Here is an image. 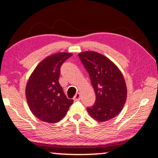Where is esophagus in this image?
<instances>
[{"instance_id":"obj_1","label":"esophagus","mask_w":158,"mask_h":158,"mask_svg":"<svg viewBox=\"0 0 158 158\" xmlns=\"http://www.w3.org/2000/svg\"><path fill=\"white\" fill-rule=\"evenodd\" d=\"M80 98H81V94H80V93H77V94H76L75 95V96H74L73 100H74V101H78V100H80Z\"/></svg>"}]
</instances>
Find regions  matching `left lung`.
<instances>
[{
	"label": "left lung",
	"mask_w": 158,
	"mask_h": 158,
	"mask_svg": "<svg viewBox=\"0 0 158 158\" xmlns=\"http://www.w3.org/2000/svg\"><path fill=\"white\" fill-rule=\"evenodd\" d=\"M88 71L96 94V101L87 110L95 120L103 122L120 113L127 99V87L122 73L112 60L96 52L88 51L79 54Z\"/></svg>",
	"instance_id": "1"
}]
</instances>
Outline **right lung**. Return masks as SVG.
Wrapping results in <instances>:
<instances>
[{
	"label": "right lung",
	"mask_w": 158,
	"mask_h": 158,
	"mask_svg": "<svg viewBox=\"0 0 158 158\" xmlns=\"http://www.w3.org/2000/svg\"><path fill=\"white\" fill-rule=\"evenodd\" d=\"M73 54L59 52L49 55L38 64L25 88L27 104L40 120L56 123L61 120L73 100L67 99L59 84L60 69Z\"/></svg>",
	"instance_id": "obj_1"
}]
</instances>
